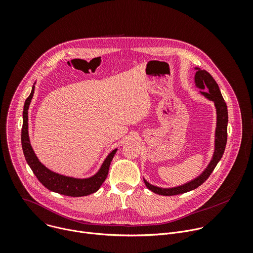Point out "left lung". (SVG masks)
<instances>
[{
    "label": "left lung",
    "instance_id": "obj_1",
    "mask_svg": "<svg viewBox=\"0 0 253 253\" xmlns=\"http://www.w3.org/2000/svg\"><path fill=\"white\" fill-rule=\"evenodd\" d=\"M196 73L194 76V82L195 86L199 89H201L199 92L201 95H203L206 99L212 101L214 103V106L216 108V115H217V119H216V129H215V141H214V153L212 156L211 161L207 165V167L204 169V171L194 178L191 181L179 185L176 187L171 188H162L155 185L150 184L147 180H144L146 187L151 190L152 192L163 195V196H171V195H177L182 194L191 190L196 189L199 187L205 180L210 176L214 168L217 165V163L220 161L227 142V123H228V112H227V106L226 103L221 95V92L219 90V87L217 83L215 82L213 77L205 70H201L200 68H195Z\"/></svg>",
    "mask_w": 253,
    "mask_h": 253
}]
</instances>
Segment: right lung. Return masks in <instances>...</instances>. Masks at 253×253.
Returning a JSON list of instances; mask_svg holds the SVG:
<instances>
[{"label":"right lung","instance_id":"obj_1","mask_svg":"<svg viewBox=\"0 0 253 253\" xmlns=\"http://www.w3.org/2000/svg\"><path fill=\"white\" fill-rule=\"evenodd\" d=\"M35 84L32 87V91L30 96L26 99L24 104V111H23V127H22V148L26 158V161L36 177L38 178L39 181L49 190L66 195L71 197H81L87 196L94 192H96L108 175L111 161L117 151L114 149L112 152L108 154L104 162L102 163L100 169L96 174L88 178H75L65 176L59 173H56L49 168H47L44 164L40 162L38 157L36 156L30 143L29 131H28V110L31 103V100L34 96Z\"/></svg>","mask_w":253,"mask_h":253}]
</instances>
